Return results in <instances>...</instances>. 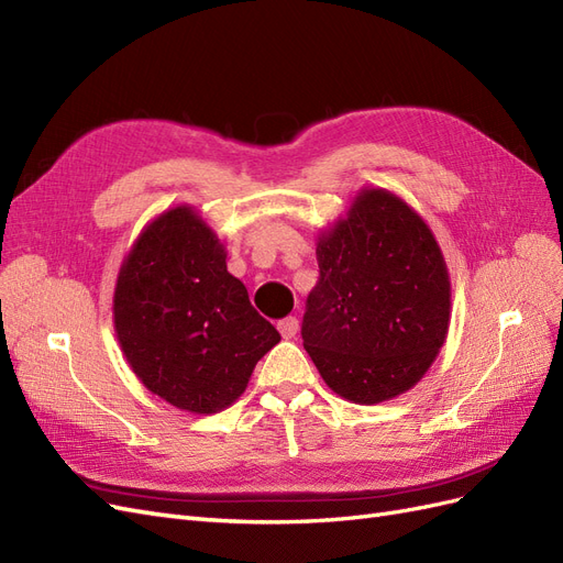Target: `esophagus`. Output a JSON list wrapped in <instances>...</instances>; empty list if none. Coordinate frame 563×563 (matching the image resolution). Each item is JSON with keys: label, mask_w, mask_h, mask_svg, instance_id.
Here are the masks:
<instances>
[{"label": "esophagus", "mask_w": 563, "mask_h": 563, "mask_svg": "<svg viewBox=\"0 0 563 563\" xmlns=\"http://www.w3.org/2000/svg\"><path fill=\"white\" fill-rule=\"evenodd\" d=\"M277 329H279V333L288 340V338H296V333H298V329H300V321L296 319V317H286V319H282L279 323H277Z\"/></svg>", "instance_id": "34e87169"}]
</instances>
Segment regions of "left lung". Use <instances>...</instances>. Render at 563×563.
<instances>
[{"label": "left lung", "instance_id": "1", "mask_svg": "<svg viewBox=\"0 0 563 563\" xmlns=\"http://www.w3.org/2000/svg\"><path fill=\"white\" fill-rule=\"evenodd\" d=\"M319 282L302 345L338 397L380 404L418 385L451 321V279L430 225L395 192L364 187L317 236Z\"/></svg>", "mask_w": 563, "mask_h": 563}]
</instances>
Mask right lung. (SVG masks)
Here are the masks:
<instances>
[{
	"label": "right lung",
	"instance_id": "obj_1",
	"mask_svg": "<svg viewBox=\"0 0 563 563\" xmlns=\"http://www.w3.org/2000/svg\"><path fill=\"white\" fill-rule=\"evenodd\" d=\"M225 258L207 220L180 203L143 228L114 284V333L135 378L197 416L240 399L255 364L282 340Z\"/></svg>",
	"mask_w": 563,
	"mask_h": 563
}]
</instances>
